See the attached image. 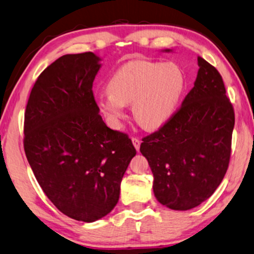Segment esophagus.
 I'll return each mask as SVG.
<instances>
[{"mask_svg":"<svg viewBox=\"0 0 254 254\" xmlns=\"http://www.w3.org/2000/svg\"><path fill=\"white\" fill-rule=\"evenodd\" d=\"M131 140H132V144H133V146H134V148H136L137 151H139V147H140V140L138 139V138H131Z\"/></svg>","mask_w":254,"mask_h":254,"instance_id":"1","label":"esophagus"}]
</instances>
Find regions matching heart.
I'll use <instances>...</instances> for the list:
<instances>
[{"instance_id": "heart-1", "label": "heart", "mask_w": 254, "mask_h": 254, "mask_svg": "<svg viewBox=\"0 0 254 254\" xmlns=\"http://www.w3.org/2000/svg\"><path fill=\"white\" fill-rule=\"evenodd\" d=\"M185 75L173 63L137 60L125 64L108 81L109 93L96 97L97 109L113 129H121L125 106L141 127L155 130L177 113L185 90Z\"/></svg>"}]
</instances>
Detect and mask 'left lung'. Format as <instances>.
<instances>
[{"label": "left lung", "mask_w": 254, "mask_h": 254, "mask_svg": "<svg viewBox=\"0 0 254 254\" xmlns=\"http://www.w3.org/2000/svg\"><path fill=\"white\" fill-rule=\"evenodd\" d=\"M197 63L194 87L180 109L140 145L153 173L155 198L173 210L208 200L224 178L231 153L232 104L218 70L200 57Z\"/></svg>", "instance_id": "left-lung-1"}]
</instances>
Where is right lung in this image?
Segmentation results:
<instances>
[{"mask_svg": "<svg viewBox=\"0 0 254 254\" xmlns=\"http://www.w3.org/2000/svg\"><path fill=\"white\" fill-rule=\"evenodd\" d=\"M101 60L93 52L57 59L37 79L24 117V151L39 186L63 214L86 223L115 208L136 155L129 137L99 115L92 88Z\"/></svg>", "mask_w": 254, "mask_h": 254, "instance_id": "right-lung-1", "label": "right lung"}]
</instances>
